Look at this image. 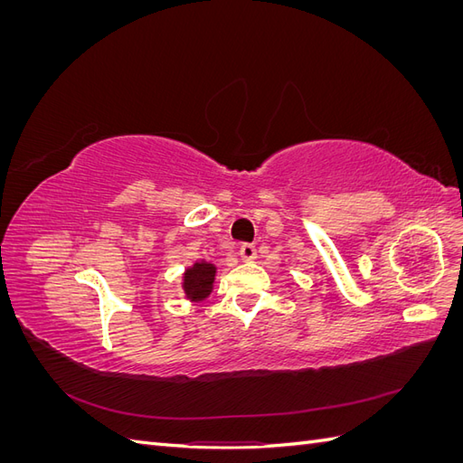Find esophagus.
<instances>
[{"label":"esophagus","mask_w":463,"mask_h":463,"mask_svg":"<svg viewBox=\"0 0 463 463\" xmlns=\"http://www.w3.org/2000/svg\"><path fill=\"white\" fill-rule=\"evenodd\" d=\"M240 257L243 260H255L257 259V247L253 243H243L240 247Z\"/></svg>","instance_id":"1"}]
</instances>
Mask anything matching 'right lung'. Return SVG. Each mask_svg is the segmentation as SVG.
Here are the masks:
<instances>
[{
    "instance_id": "1",
    "label": "right lung",
    "mask_w": 463,
    "mask_h": 463,
    "mask_svg": "<svg viewBox=\"0 0 463 463\" xmlns=\"http://www.w3.org/2000/svg\"><path fill=\"white\" fill-rule=\"evenodd\" d=\"M214 278H216L214 264H210L206 260H199L193 266H189L184 274L185 298L194 303L206 299L210 296V291H213Z\"/></svg>"
}]
</instances>
